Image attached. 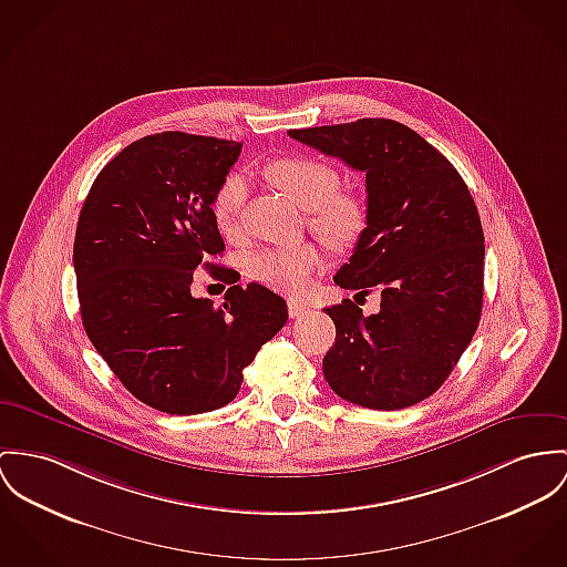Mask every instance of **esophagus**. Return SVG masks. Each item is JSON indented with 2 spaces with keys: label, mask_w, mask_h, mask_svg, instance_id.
Returning <instances> with one entry per match:
<instances>
[{
  "label": "esophagus",
  "mask_w": 567,
  "mask_h": 567,
  "mask_svg": "<svg viewBox=\"0 0 567 567\" xmlns=\"http://www.w3.org/2000/svg\"><path fill=\"white\" fill-rule=\"evenodd\" d=\"M310 310V305H306V302H302V300H289V315L293 317V319H298V317H302L305 312H308Z\"/></svg>",
  "instance_id": "1"
}]
</instances>
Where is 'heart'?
Segmentation results:
<instances>
[{
  "label": "heart",
  "instance_id": "heart-1",
  "mask_svg": "<svg viewBox=\"0 0 567 567\" xmlns=\"http://www.w3.org/2000/svg\"><path fill=\"white\" fill-rule=\"evenodd\" d=\"M267 176L300 209L308 212L310 228L330 244H348L362 228L364 207L355 194L339 189L341 178L330 164L315 157H287L274 162ZM248 192V178L241 173H228L221 178L212 203L221 233L233 235L239 228ZM326 265V252L319 246L305 244L262 250L252 259L250 271L271 289L305 293Z\"/></svg>",
  "mask_w": 567,
  "mask_h": 567
}]
</instances>
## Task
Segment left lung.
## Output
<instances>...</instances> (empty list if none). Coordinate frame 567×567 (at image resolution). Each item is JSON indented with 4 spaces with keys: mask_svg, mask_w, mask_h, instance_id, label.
I'll list each match as a JSON object with an SVG mask.
<instances>
[{
    "mask_svg": "<svg viewBox=\"0 0 567 567\" xmlns=\"http://www.w3.org/2000/svg\"><path fill=\"white\" fill-rule=\"evenodd\" d=\"M289 135L367 175V228L337 276L382 291L378 315L351 300L326 308L337 326L323 375L371 410L414 405L444 384L480 326L483 228L468 185L416 131L389 118Z\"/></svg>",
    "mask_w": 567,
    "mask_h": 567,
    "instance_id": "1",
    "label": "left lung"
}]
</instances>
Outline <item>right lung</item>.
Returning <instances> with one entry per match:
<instances>
[{
    "label": "right lung",
    "mask_w": 567,
    "mask_h": 567,
    "mask_svg": "<svg viewBox=\"0 0 567 567\" xmlns=\"http://www.w3.org/2000/svg\"><path fill=\"white\" fill-rule=\"evenodd\" d=\"M241 142L164 131L123 148L94 178L73 265L90 343L142 403L176 416L230 403L244 369L287 323L267 287L194 298V269L224 252L214 196ZM212 267L219 280L235 269Z\"/></svg>",
    "instance_id": "right-lung-1"
}]
</instances>
